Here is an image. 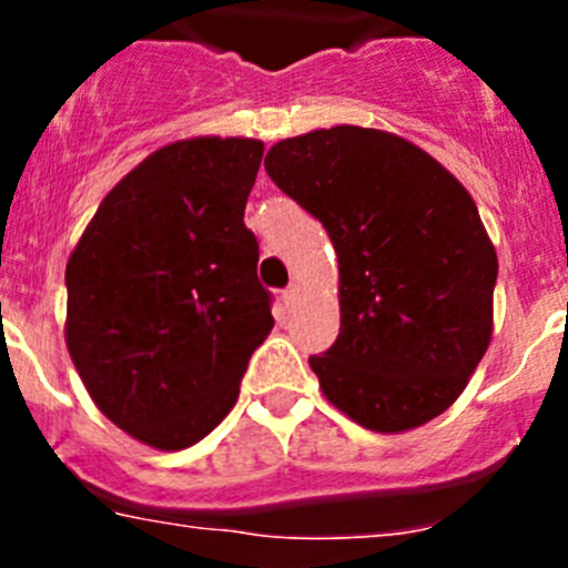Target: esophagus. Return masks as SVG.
<instances>
[{
    "instance_id": "obj_1",
    "label": "esophagus",
    "mask_w": 568,
    "mask_h": 568,
    "mask_svg": "<svg viewBox=\"0 0 568 568\" xmlns=\"http://www.w3.org/2000/svg\"><path fill=\"white\" fill-rule=\"evenodd\" d=\"M298 298H301V284H290V287L284 290V301H287V304H295Z\"/></svg>"
}]
</instances>
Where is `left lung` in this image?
<instances>
[{
    "instance_id": "left-lung-1",
    "label": "left lung",
    "mask_w": 568,
    "mask_h": 568,
    "mask_svg": "<svg viewBox=\"0 0 568 568\" xmlns=\"http://www.w3.org/2000/svg\"><path fill=\"white\" fill-rule=\"evenodd\" d=\"M264 168L338 255V338L310 358L329 404L384 435L446 413L489 349L498 278L464 184L404 135L355 124L281 139Z\"/></svg>"
}]
</instances>
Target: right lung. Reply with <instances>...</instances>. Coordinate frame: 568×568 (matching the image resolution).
<instances>
[{"label": "right lung", "mask_w": 568, "mask_h": 568, "mask_svg": "<svg viewBox=\"0 0 568 568\" xmlns=\"http://www.w3.org/2000/svg\"><path fill=\"white\" fill-rule=\"evenodd\" d=\"M264 142L195 135L115 184L64 270V344L93 404L175 453L222 424L273 329L244 207Z\"/></svg>", "instance_id": "obj_1"}]
</instances>
